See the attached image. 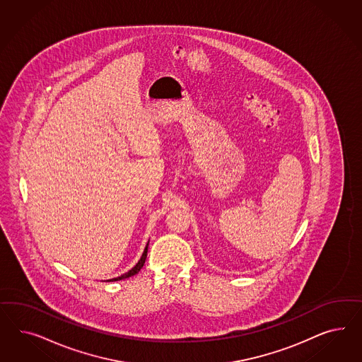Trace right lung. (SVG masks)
<instances>
[{"instance_id":"1","label":"right lung","mask_w":362,"mask_h":362,"mask_svg":"<svg viewBox=\"0 0 362 362\" xmlns=\"http://www.w3.org/2000/svg\"><path fill=\"white\" fill-rule=\"evenodd\" d=\"M148 243H150V240H148ZM148 243H147V245H146V248H144V251H143L141 260H139L138 263L135 264L129 272L121 274V276H118V277H114V279L106 280V281H118V280H123V279H127V277H132L134 274H138V272L142 269V267L144 265V262H146V257H147V250H148Z\"/></svg>"}]
</instances>
